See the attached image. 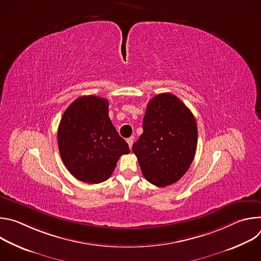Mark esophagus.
I'll return each mask as SVG.
<instances>
[{"label":"esophagus","instance_id":"34e87169","mask_svg":"<svg viewBox=\"0 0 261 261\" xmlns=\"http://www.w3.org/2000/svg\"><path fill=\"white\" fill-rule=\"evenodd\" d=\"M127 143H128L129 147L131 148V147H132V144H133V138H128V139H127Z\"/></svg>","mask_w":261,"mask_h":261}]
</instances>
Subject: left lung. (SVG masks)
<instances>
[{"instance_id":"obj_1","label":"left lung","mask_w":261,"mask_h":261,"mask_svg":"<svg viewBox=\"0 0 261 261\" xmlns=\"http://www.w3.org/2000/svg\"><path fill=\"white\" fill-rule=\"evenodd\" d=\"M142 128L132 150L143 176L158 187L177 181L196 153L197 125L191 110L173 94L162 93L148 102Z\"/></svg>"}]
</instances>
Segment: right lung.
Returning <instances> with one entry per match:
<instances>
[{
	"label": "right lung",
	"instance_id": "obj_1",
	"mask_svg": "<svg viewBox=\"0 0 261 261\" xmlns=\"http://www.w3.org/2000/svg\"><path fill=\"white\" fill-rule=\"evenodd\" d=\"M58 144L70 173L88 184H99L111 175L129 145L119 135L108 116V101L83 96L72 102L62 117Z\"/></svg>",
	"mask_w": 261,
	"mask_h": 261
}]
</instances>
